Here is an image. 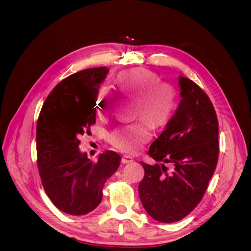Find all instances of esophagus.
Returning <instances> with one entry per match:
<instances>
[{
	"mask_svg": "<svg viewBox=\"0 0 251 251\" xmlns=\"http://www.w3.org/2000/svg\"><path fill=\"white\" fill-rule=\"evenodd\" d=\"M134 161V158L131 157V156H127V155H125L123 158H121V162L126 164V163H131Z\"/></svg>",
	"mask_w": 251,
	"mask_h": 251,
	"instance_id": "obj_1",
	"label": "esophagus"
}]
</instances>
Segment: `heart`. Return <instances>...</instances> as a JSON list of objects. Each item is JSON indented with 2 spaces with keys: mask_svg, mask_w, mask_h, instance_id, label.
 <instances>
[{
  "mask_svg": "<svg viewBox=\"0 0 251 251\" xmlns=\"http://www.w3.org/2000/svg\"><path fill=\"white\" fill-rule=\"evenodd\" d=\"M116 85L123 94L138 100L136 116L142 115L156 125H164L176 107L177 92L169 83H160V78L150 71L138 69L119 74ZM113 102L108 87L100 88L97 95L98 110L107 112ZM151 136L147 123L120 125L111 132L109 139L114 147L126 153H136Z\"/></svg>",
  "mask_w": 251,
  "mask_h": 251,
  "instance_id": "b5f03b06",
  "label": "heart"
}]
</instances>
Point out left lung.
I'll use <instances>...</instances> for the list:
<instances>
[{
	"mask_svg": "<svg viewBox=\"0 0 251 251\" xmlns=\"http://www.w3.org/2000/svg\"><path fill=\"white\" fill-rule=\"evenodd\" d=\"M181 100L149 155L161 164L140 162L144 177L139 197L156 221L173 223L201 201L219 157V124L209 97L196 82L179 76ZM172 163V171L164 165Z\"/></svg>",
	"mask_w": 251,
	"mask_h": 251,
	"instance_id": "left-lung-1",
	"label": "left lung"
}]
</instances>
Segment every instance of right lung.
<instances>
[{"label":"right lung","mask_w":251,"mask_h":251,"mask_svg":"<svg viewBox=\"0 0 251 251\" xmlns=\"http://www.w3.org/2000/svg\"><path fill=\"white\" fill-rule=\"evenodd\" d=\"M109 72L91 68L66 77L45 100L36 125V151L42 184L49 199L68 215L95 209L103 185L120 164L113 151L91 161L78 149L79 136L90 134L96 121L98 89Z\"/></svg>","instance_id":"obj_1"}]
</instances>
